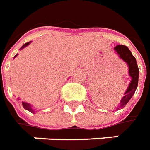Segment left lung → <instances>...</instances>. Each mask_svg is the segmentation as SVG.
Instances as JSON below:
<instances>
[{"label": "left lung", "instance_id": "8db88e82", "mask_svg": "<svg viewBox=\"0 0 150 150\" xmlns=\"http://www.w3.org/2000/svg\"><path fill=\"white\" fill-rule=\"evenodd\" d=\"M114 50L119 55L120 58H121L123 61H125L127 64L128 65L129 75L131 78V81L129 84V86L126 90L124 96L119 105L120 108H123L127 104L129 100H131L134 93H135V90L139 83V71L137 62H136V59L134 57L133 55L131 54V51L127 46L123 45H118L114 48Z\"/></svg>", "mask_w": 150, "mask_h": 150}]
</instances>
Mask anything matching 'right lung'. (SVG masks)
<instances>
[{
	"mask_svg": "<svg viewBox=\"0 0 150 150\" xmlns=\"http://www.w3.org/2000/svg\"><path fill=\"white\" fill-rule=\"evenodd\" d=\"M29 44H30V42H27V43H25V44L23 45L21 48H20V50H22V49H23V48H25L26 46H27V45H28ZM16 57H17V54L15 56L14 58ZM22 104H23V108H24L25 109H27V111H29V112H32V113L34 112V110H33V109H32L31 105H30V104H28V103H27V102H23V101L22 102Z\"/></svg>",
	"mask_w": 150,
	"mask_h": 150,
	"instance_id": "1",
	"label": "right lung"
}]
</instances>
